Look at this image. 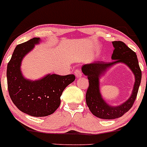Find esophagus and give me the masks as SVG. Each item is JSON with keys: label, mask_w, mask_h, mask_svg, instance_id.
Instances as JSON below:
<instances>
[{"label": "esophagus", "mask_w": 147, "mask_h": 147, "mask_svg": "<svg viewBox=\"0 0 147 147\" xmlns=\"http://www.w3.org/2000/svg\"><path fill=\"white\" fill-rule=\"evenodd\" d=\"M74 73H75V75L76 76V78H80V77L82 76V73L81 72V71L78 70V69H76Z\"/></svg>", "instance_id": "obj_1"}]
</instances>
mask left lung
Listing matches in <instances>:
<instances>
[{"label": "left lung", "instance_id": "1", "mask_svg": "<svg viewBox=\"0 0 147 147\" xmlns=\"http://www.w3.org/2000/svg\"><path fill=\"white\" fill-rule=\"evenodd\" d=\"M113 44L115 48L112 55L113 61L110 62L98 61L82 67V73L87 76L89 80L85 96L87 106L94 116L104 119L120 117L131 109L136 100L142 78V71L136 53L121 41H115ZM119 62H122L131 69L135 75L136 82L130 98L123 105L111 107L107 105L102 98L99 90V78L107 69Z\"/></svg>", "mask_w": 147, "mask_h": 147}]
</instances>
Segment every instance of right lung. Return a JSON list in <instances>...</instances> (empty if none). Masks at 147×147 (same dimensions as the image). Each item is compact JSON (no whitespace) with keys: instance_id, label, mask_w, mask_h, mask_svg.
<instances>
[{"instance_id":"1","label":"right lung","mask_w":147,"mask_h":147,"mask_svg":"<svg viewBox=\"0 0 147 147\" xmlns=\"http://www.w3.org/2000/svg\"><path fill=\"white\" fill-rule=\"evenodd\" d=\"M39 41V37H34L16 46L7 68V88L11 100L21 112L33 117L53 113L60 106L62 92L76 78L74 74H48L35 81L24 78L20 68L21 61Z\"/></svg>"}]
</instances>
